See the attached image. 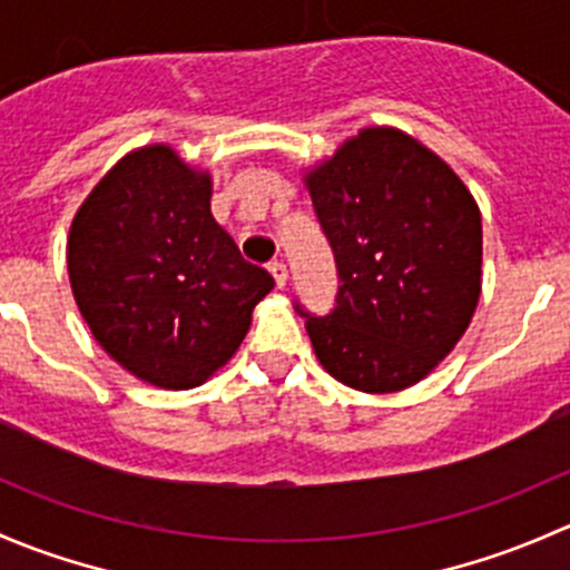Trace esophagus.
<instances>
[{"mask_svg":"<svg viewBox=\"0 0 570 570\" xmlns=\"http://www.w3.org/2000/svg\"><path fill=\"white\" fill-rule=\"evenodd\" d=\"M269 273H273L275 286H278V289H284L286 278H289V269H286V264L284 262H269Z\"/></svg>","mask_w":570,"mask_h":570,"instance_id":"obj_1","label":"esophagus"}]
</instances>
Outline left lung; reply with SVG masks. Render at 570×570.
Here are the masks:
<instances>
[{"label":"left lung","mask_w":570,"mask_h":570,"mask_svg":"<svg viewBox=\"0 0 570 570\" xmlns=\"http://www.w3.org/2000/svg\"><path fill=\"white\" fill-rule=\"evenodd\" d=\"M336 258V306L306 317L320 364L358 392H402L474 317L482 220L455 170L411 135L358 131L306 176Z\"/></svg>","instance_id":"left-lung-1"}]
</instances>
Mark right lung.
<instances>
[{"mask_svg": "<svg viewBox=\"0 0 570 570\" xmlns=\"http://www.w3.org/2000/svg\"><path fill=\"white\" fill-rule=\"evenodd\" d=\"M212 178L170 146L126 154L79 206L68 275L96 342L159 389L209 381L275 286L209 209Z\"/></svg>", "mask_w": 570, "mask_h": 570, "instance_id": "add662e5", "label": "right lung"}]
</instances>
